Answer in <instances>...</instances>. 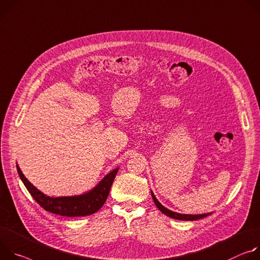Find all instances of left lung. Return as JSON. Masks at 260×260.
<instances>
[{"label": "left lung", "mask_w": 260, "mask_h": 260, "mask_svg": "<svg viewBox=\"0 0 260 260\" xmlns=\"http://www.w3.org/2000/svg\"><path fill=\"white\" fill-rule=\"evenodd\" d=\"M151 193H152V197H153V200H154V203H155V205L157 206V208L164 214V215H166V216H168V217H170V218H172V219H177V220H184V221H195V220H198V219H203V218H205V217H207V216H209V215H211V214H203V215H185V214H179V213H175V212H172V211H170V210H168V209H166L165 207H163L159 201L157 200V198H156V196L154 195V193L151 191Z\"/></svg>", "instance_id": "left-lung-1"}]
</instances>
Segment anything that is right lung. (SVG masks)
<instances>
[{
  "instance_id": "obj_1",
  "label": "right lung",
  "mask_w": 260,
  "mask_h": 260,
  "mask_svg": "<svg viewBox=\"0 0 260 260\" xmlns=\"http://www.w3.org/2000/svg\"><path fill=\"white\" fill-rule=\"evenodd\" d=\"M16 168L25 188L41 208L52 214L66 217L89 216L99 211L106 201L113 180L119 170V168H115L110 171L93 190L85 194L67 197H49L26 180L18 165H16Z\"/></svg>"
}]
</instances>
